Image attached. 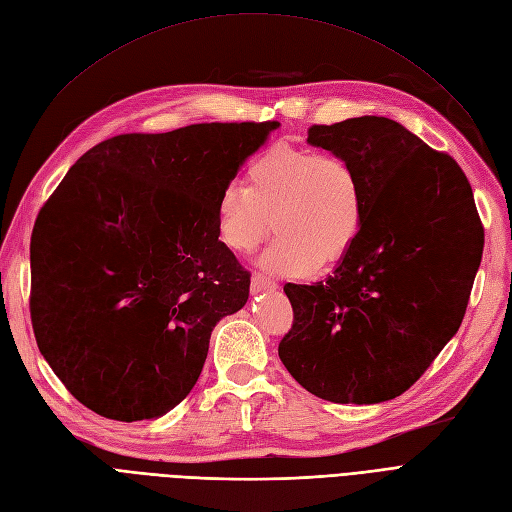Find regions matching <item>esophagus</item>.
<instances>
[{"mask_svg":"<svg viewBox=\"0 0 512 512\" xmlns=\"http://www.w3.org/2000/svg\"><path fill=\"white\" fill-rule=\"evenodd\" d=\"M252 288H254V292L275 290V288H277V281L271 279V277H267V275H262V273H254V275H252Z\"/></svg>","mask_w":512,"mask_h":512,"instance_id":"obj_1","label":"esophagus"}]
</instances>
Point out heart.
Returning <instances> with one entry per match:
<instances>
[{
    "mask_svg": "<svg viewBox=\"0 0 512 512\" xmlns=\"http://www.w3.org/2000/svg\"><path fill=\"white\" fill-rule=\"evenodd\" d=\"M245 185H227L216 199L220 241L250 254L273 231L262 254L269 271L306 277L330 267L355 245L365 216L359 172L338 153L275 145L250 161Z\"/></svg>",
    "mask_w": 512,
    "mask_h": 512,
    "instance_id": "1",
    "label": "heart"
}]
</instances>
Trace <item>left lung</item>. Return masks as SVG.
<instances>
[{
	"instance_id": "left-lung-1",
	"label": "left lung",
	"mask_w": 512,
	"mask_h": 512,
	"mask_svg": "<svg viewBox=\"0 0 512 512\" xmlns=\"http://www.w3.org/2000/svg\"><path fill=\"white\" fill-rule=\"evenodd\" d=\"M359 172L361 233L334 275L285 283L294 321L279 359L332 403H380L431 367L464 319L483 254L473 189L454 157L386 117L311 126Z\"/></svg>"
}]
</instances>
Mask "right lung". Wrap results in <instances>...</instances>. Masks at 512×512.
Listing matches in <instances>:
<instances>
[{
  "label": "right lung",
  "instance_id": "add662e5",
  "mask_svg": "<svg viewBox=\"0 0 512 512\" xmlns=\"http://www.w3.org/2000/svg\"><path fill=\"white\" fill-rule=\"evenodd\" d=\"M279 121L119 134L81 155L31 237V323L67 391L111 420L185 399L250 271L218 239L216 199Z\"/></svg>",
  "mask_w": 512,
  "mask_h": 512
}]
</instances>
